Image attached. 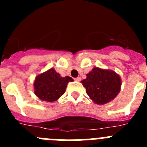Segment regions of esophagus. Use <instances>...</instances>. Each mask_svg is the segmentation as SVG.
I'll return each mask as SVG.
<instances>
[{
    "mask_svg": "<svg viewBox=\"0 0 147 147\" xmlns=\"http://www.w3.org/2000/svg\"><path fill=\"white\" fill-rule=\"evenodd\" d=\"M74 80H76V81H77V82H80V81H81V77H77V78H75Z\"/></svg>",
    "mask_w": 147,
    "mask_h": 147,
    "instance_id": "1",
    "label": "esophagus"
}]
</instances>
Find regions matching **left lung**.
<instances>
[{
	"label": "left lung",
	"instance_id": "1",
	"mask_svg": "<svg viewBox=\"0 0 147 147\" xmlns=\"http://www.w3.org/2000/svg\"><path fill=\"white\" fill-rule=\"evenodd\" d=\"M87 94L96 104L104 105L113 99L120 91V76L114 71L94 67L82 81Z\"/></svg>",
	"mask_w": 147,
	"mask_h": 147
}]
</instances>
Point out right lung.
Instances as JSON below:
<instances>
[{
  "label": "right lung",
  "mask_w": 147,
  "mask_h": 147,
  "mask_svg": "<svg viewBox=\"0 0 147 147\" xmlns=\"http://www.w3.org/2000/svg\"><path fill=\"white\" fill-rule=\"evenodd\" d=\"M72 81L70 76L62 77L54 68H51L36 77L34 93L43 101L54 102L64 94L67 83Z\"/></svg>",
  "instance_id": "add662e5"
}]
</instances>
